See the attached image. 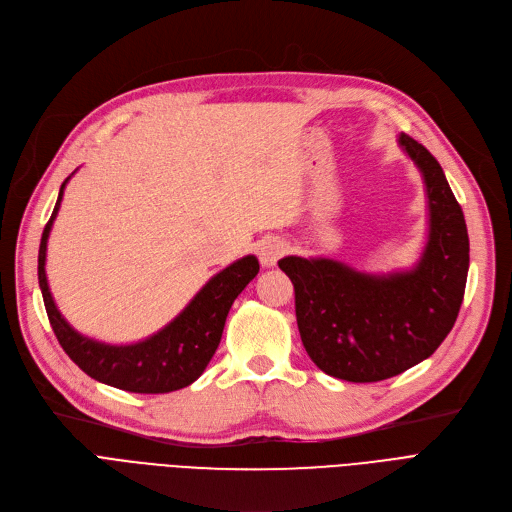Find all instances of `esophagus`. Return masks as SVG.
<instances>
[{"label":"esophagus","instance_id":"1","mask_svg":"<svg viewBox=\"0 0 512 512\" xmlns=\"http://www.w3.org/2000/svg\"><path fill=\"white\" fill-rule=\"evenodd\" d=\"M286 253V244L280 238H265L259 244V261L265 268H272L278 263V259Z\"/></svg>","mask_w":512,"mask_h":512}]
</instances>
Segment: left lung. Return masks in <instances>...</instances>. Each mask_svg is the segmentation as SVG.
I'll list each match as a JSON object with an SVG mask.
<instances>
[{"label": "left lung", "mask_w": 512, "mask_h": 512, "mask_svg": "<svg viewBox=\"0 0 512 512\" xmlns=\"http://www.w3.org/2000/svg\"><path fill=\"white\" fill-rule=\"evenodd\" d=\"M397 142L427 188L429 238L414 268L364 274L326 257L278 261L295 286L307 355L349 383L385 381L433 355L458 318L469 274V234L446 173L406 133Z\"/></svg>", "instance_id": "8db88e82"}]
</instances>
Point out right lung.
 Instances as JSON below:
<instances>
[{"label":"right lung","mask_w":512,"mask_h":512,"mask_svg":"<svg viewBox=\"0 0 512 512\" xmlns=\"http://www.w3.org/2000/svg\"><path fill=\"white\" fill-rule=\"evenodd\" d=\"M66 182L69 177L62 182L54 213L43 228L37 259L39 288L58 343L87 376L110 387L131 393H169L192 385L213 358L234 299L257 276V257H242L215 274L184 307L182 314L157 335L131 345H106L87 339L62 318L46 276L48 236L58 215Z\"/></svg>","instance_id":"obj_1"}]
</instances>
